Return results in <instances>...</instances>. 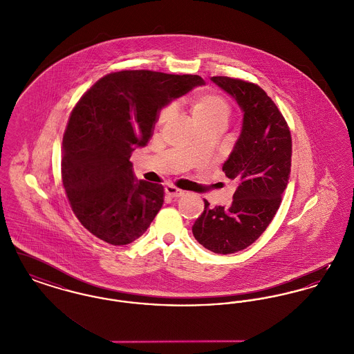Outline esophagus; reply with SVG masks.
I'll return each mask as SVG.
<instances>
[{"label":"esophagus","mask_w":354,"mask_h":354,"mask_svg":"<svg viewBox=\"0 0 354 354\" xmlns=\"http://www.w3.org/2000/svg\"><path fill=\"white\" fill-rule=\"evenodd\" d=\"M166 194L169 195V198H180L185 195V192L182 189H178L174 185H167L166 187Z\"/></svg>","instance_id":"obj_1"}]
</instances>
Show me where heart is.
Instances as JSON below:
<instances>
[{"label":"heart","mask_w":354,"mask_h":354,"mask_svg":"<svg viewBox=\"0 0 354 354\" xmlns=\"http://www.w3.org/2000/svg\"><path fill=\"white\" fill-rule=\"evenodd\" d=\"M189 109L195 123L199 126L204 124H219L225 127L231 117V104L228 100L219 93L211 90L196 91L189 98ZM174 114V107L171 104L165 106L158 114V123L162 124L167 122Z\"/></svg>","instance_id":"obj_1"}]
</instances>
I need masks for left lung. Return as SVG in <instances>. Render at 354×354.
Listing matches in <instances>:
<instances>
[{
	"label": "left lung",
	"instance_id": "left-lung-1",
	"mask_svg": "<svg viewBox=\"0 0 354 354\" xmlns=\"http://www.w3.org/2000/svg\"><path fill=\"white\" fill-rule=\"evenodd\" d=\"M211 81L243 111L241 133L223 165L225 176L239 185L230 207L204 201L192 234L208 251L228 254L250 247L276 215L289 180L292 138L283 114L260 86L230 77Z\"/></svg>",
	"mask_w": 354,
	"mask_h": 354
}]
</instances>
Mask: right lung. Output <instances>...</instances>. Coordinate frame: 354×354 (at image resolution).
Instances as JSON below:
<instances>
[{"label": "right lung", "instance_id": "1", "mask_svg": "<svg viewBox=\"0 0 354 354\" xmlns=\"http://www.w3.org/2000/svg\"><path fill=\"white\" fill-rule=\"evenodd\" d=\"M204 84L199 75L123 70L75 104L62 140V183L84 228L113 245L143 235L163 205L162 185L136 180L130 156L151 138L159 111Z\"/></svg>", "mask_w": 354, "mask_h": 354}]
</instances>
